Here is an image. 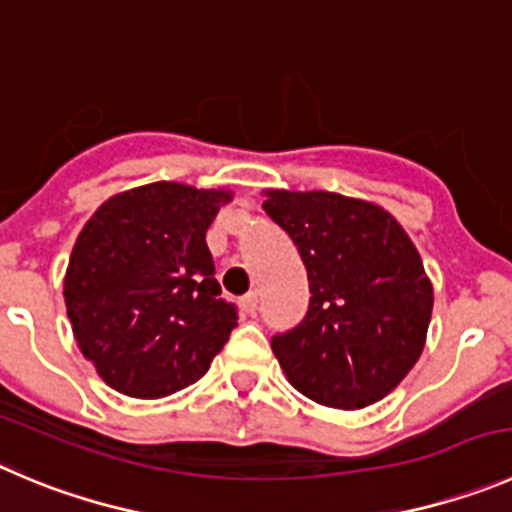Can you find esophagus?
Wrapping results in <instances>:
<instances>
[{
  "instance_id": "1",
  "label": "esophagus",
  "mask_w": 512,
  "mask_h": 512,
  "mask_svg": "<svg viewBox=\"0 0 512 512\" xmlns=\"http://www.w3.org/2000/svg\"><path fill=\"white\" fill-rule=\"evenodd\" d=\"M242 310H245V315H255L257 313V293H247L245 298L240 300Z\"/></svg>"
}]
</instances>
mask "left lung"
<instances>
[{
	"mask_svg": "<svg viewBox=\"0 0 512 512\" xmlns=\"http://www.w3.org/2000/svg\"><path fill=\"white\" fill-rule=\"evenodd\" d=\"M265 212L308 270L303 321L272 336L290 384L333 409L384 399L422 356L432 283L417 247L381 207L333 191H265Z\"/></svg>",
	"mask_w": 512,
	"mask_h": 512,
	"instance_id": "obj_1",
	"label": "left lung"
}]
</instances>
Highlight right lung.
<instances>
[{"label":"right lung","instance_id":"add662e5","mask_svg":"<svg viewBox=\"0 0 512 512\" xmlns=\"http://www.w3.org/2000/svg\"><path fill=\"white\" fill-rule=\"evenodd\" d=\"M222 189L154 181L116 194L88 219L65 272L75 341L100 379L161 399L209 371L237 326L222 300L207 229Z\"/></svg>","mask_w":512,"mask_h":512}]
</instances>
